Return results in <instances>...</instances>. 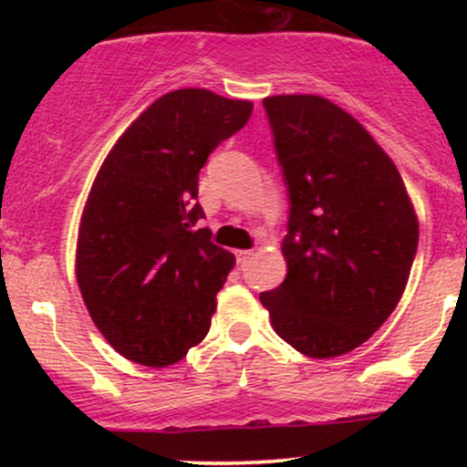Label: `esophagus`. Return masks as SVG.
<instances>
[{"label":"esophagus","instance_id":"1","mask_svg":"<svg viewBox=\"0 0 467 467\" xmlns=\"http://www.w3.org/2000/svg\"><path fill=\"white\" fill-rule=\"evenodd\" d=\"M234 256H237L239 265H245L252 259V250H237L234 252Z\"/></svg>","mask_w":467,"mask_h":467}]
</instances>
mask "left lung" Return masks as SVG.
Segmentation results:
<instances>
[{"label":"left lung","instance_id":"1","mask_svg":"<svg viewBox=\"0 0 467 467\" xmlns=\"http://www.w3.org/2000/svg\"><path fill=\"white\" fill-rule=\"evenodd\" d=\"M289 192L287 276L261 294L272 327L309 358L367 342L398 307L420 223L398 166L356 118L314 94L264 99Z\"/></svg>","mask_w":467,"mask_h":467}]
</instances>
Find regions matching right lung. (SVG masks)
<instances>
[{
  "mask_svg": "<svg viewBox=\"0 0 467 467\" xmlns=\"http://www.w3.org/2000/svg\"><path fill=\"white\" fill-rule=\"evenodd\" d=\"M250 114V100L175 89L107 153L80 217L77 281L94 325L127 360L169 367L211 329L234 256L200 228L197 182Z\"/></svg>",
  "mask_w": 467,
  "mask_h": 467,
  "instance_id": "add662e5",
  "label": "right lung"
}]
</instances>
